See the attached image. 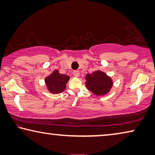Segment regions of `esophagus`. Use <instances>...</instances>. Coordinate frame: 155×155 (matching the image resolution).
<instances>
[{
    "label": "esophagus",
    "instance_id": "obj_1",
    "mask_svg": "<svg viewBox=\"0 0 155 155\" xmlns=\"http://www.w3.org/2000/svg\"><path fill=\"white\" fill-rule=\"evenodd\" d=\"M73 74L74 76H75V77H78V76H79V71L78 70L73 71Z\"/></svg>",
    "mask_w": 155,
    "mask_h": 155
}]
</instances>
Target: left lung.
<instances>
[{"label":"left lung","instance_id":"obj_1","mask_svg":"<svg viewBox=\"0 0 155 155\" xmlns=\"http://www.w3.org/2000/svg\"><path fill=\"white\" fill-rule=\"evenodd\" d=\"M85 79L87 88L97 95L106 94L112 87L111 78L99 70L87 74Z\"/></svg>","mask_w":155,"mask_h":155}]
</instances>
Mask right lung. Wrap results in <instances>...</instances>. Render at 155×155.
<instances>
[{
  "label": "right lung",
  "mask_w": 155,
  "mask_h": 155,
  "mask_svg": "<svg viewBox=\"0 0 155 155\" xmlns=\"http://www.w3.org/2000/svg\"><path fill=\"white\" fill-rule=\"evenodd\" d=\"M69 76L61 74L58 70H55L45 79L46 85L48 91L53 93H61L65 89L66 84L68 82Z\"/></svg>",
  "instance_id": "1"
}]
</instances>
